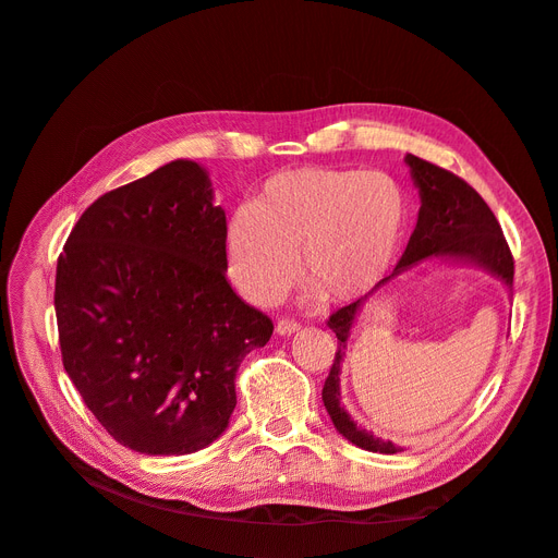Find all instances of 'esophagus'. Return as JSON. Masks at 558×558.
<instances>
[{"mask_svg": "<svg viewBox=\"0 0 558 558\" xmlns=\"http://www.w3.org/2000/svg\"><path fill=\"white\" fill-rule=\"evenodd\" d=\"M298 330H300V324H298V320H293V318H279L277 320V332L279 335H293Z\"/></svg>", "mask_w": 558, "mask_h": 558, "instance_id": "esophagus-1", "label": "esophagus"}]
</instances>
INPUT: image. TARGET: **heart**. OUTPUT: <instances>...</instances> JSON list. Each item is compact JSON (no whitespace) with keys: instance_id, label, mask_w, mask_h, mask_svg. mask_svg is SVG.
<instances>
[{"instance_id":"obj_1","label":"heart","mask_w":558,"mask_h":558,"mask_svg":"<svg viewBox=\"0 0 558 558\" xmlns=\"http://www.w3.org/2000/svg\"><path fill=\"white\" fill-rule=\"evenodd\" d=\"M404 195L384 172L302 167L265 181L228 218V272L253 305H275L302 279L328 300L373 291L404 232Z\"/></svg>"}]
</instances>
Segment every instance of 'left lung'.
<instances>
[{
  "mask_svg": "<svg viewBox=\"0 0 558 558\" xmlns=\"http://www.w3.org/2000/svg\"><path fill=\"white\" fill-rule=\"evenodd\" d=\"M404 162L410 165L414 185L421 195V207L416 228L404 248L400 263L388 277H384L377 286H386L408 269L416 267L424 260H463L475 267L486 269L492 277H498L505 286L512 289L514 279V258L510 253L508 242L502 238L500 223L496 221L494 211L488 209L480 193L468 185L463 179L442 170L428 160H421L412 154L404 156ZM365 298H359L351 305L337 310L328 326L337 335V351L330 367V375L324 384V404L332 418L335 428L340 430L351 445H356L365 451L377 453H398L402 447L391 440H381L373 433H367L359 424H353L349 412L340 404V375L342 361L347 356V340L351 335L356 316L363 310Z\"/></svg>",
  "mask_w": 558,
  "mask_h": 558,
  "instance_id": "8db88e82",
  "label": "left lung"
}]
</instances>
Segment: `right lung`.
Masks as SVG:
<instances>
[{
	"mask_svg": "<svg viewBox=\"0 0 558 558\" xmlns=\"http://www.w3.org/2000/svg\"><path fill=\"white\" fill-rule=\"evenodd\" d=\"M226 228L205 167L172 160L97 197L60 253L64 369L128 449L211 445L238 404L240 363L272 337L226 279Z\"/></svg>",
	"mask_w": 558,
	"mask_h": 558,
	"instance_id": "right-lung-1",
	"label": "right lung"
}]
</instances>
